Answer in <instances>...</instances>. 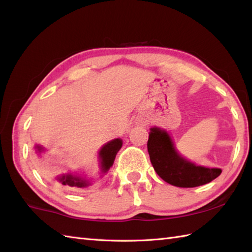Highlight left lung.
Segmentation results:
<instances>
[{"mask_svg":"<svg viewBox=\"0 0 252 252\" xmlns=\"http://www.w3.org/2000/svg\"><path fill=\"white\" fill-rule=\"evenodd\" d=\"M151 162L157 174L178 187H196L217 179L222 170L196 165L181 157L167 131L152 127L147 142Z\"/></svg>","mask_w":252,"mask_h":252,"instance_id":"1","label":"left lung"}]
</instances>
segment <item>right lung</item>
Instances as JSON below:
<instances>
[{
  "instance_id": "add662e5",
  "label": "right lung",
  "mask_w": 252,
  "mask_h": 252,
  "mask_svg": "<svg viewBox=\"0 0 252 252\" xmlns=\"http://www.w3.org/2000/svg\"><path fill=\"white\" fill-rule=\"evenodd\" d=\"M122 146V141L120 138H115L110 142L100 148V151L98 153V158H99V165H100V172L101 173H106L107 171L110 169L114 164L115 158L117 153L120 151V148ZM44 151V148L42 146L36 145L35 146V152L36 153H42ZM57 181L63 186L69 187V189H85L91 185L90 180L82 178V176H78L71 173H67V174H62L60 176H57Z\"/></svg>"
}]
</instances>
